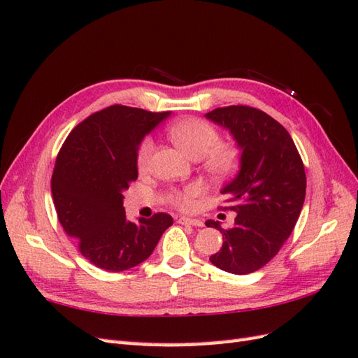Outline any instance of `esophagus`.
Here are the masks:
<instances>
[{
  "mask_svg": "<svg viewBox=\"0 0 358 358\" xmlns=\"http://www.w3.org/2000/svg\"><path fill=\"white\" fill-rule=\"evenodd\" d=\"M178 223H181V224H189V226H196V227H201V226H203L201 220L187 218V217H180V218H178Z\"/></svg>",
  "mask_w": 358,
  "mask_h": 358,
  "instance_id": "obj_1",
  "label": "esophagus"
}]
</instances>
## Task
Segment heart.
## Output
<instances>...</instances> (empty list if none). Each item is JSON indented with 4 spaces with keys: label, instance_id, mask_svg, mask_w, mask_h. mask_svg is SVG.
Segmentation results:
<instances>
[{
    "label": "heart",
    "instance_id": "heart-1",
    "mask_svg": "<svg viewBox=\"0 0 358 358\" xmlns=\"http://www.w3.org/2000/svg\"><path fill=\"white\" fill-rule=\"evenodd\" d=\"M169 136L181 152L192 158H203V166L206 172L214 177H223L229 173L237 163V148L231 143L220 141L217 129L208 121L200 118H185L173 123L169 127ZM152 154H154V141L146 138L138 149L136 166L140 172H146L150 167ZM201 194L200 186L191 185L175 191L171 200L175 206L183 210H192Z\"/></svg>",
    "mask_w": 358,
    "mask_h": 358
}]
</instances>
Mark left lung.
Returning <instances> with one entry per match:
<instances>
[{
    "label": "left lung",
    "mask_w": 358,
    "mask_h": 358,
    "mask_svg": "<svg viewBox=\"0 0 358 358\" xmlns=\"http://www.w3.org/2000/svg\"><path fill=\"white\" fill-rule=\"evenodd\" d=\"M227 129L241 150L240 171L222 194L237 212L235 224L223 229L220 252L210 255L218 269L246 275L269 263L289 238L306 196V173L291 135L277 120L249 106H227L206 113Z\"/></svg>",
    "instance_id": "1"
}]
</instances>
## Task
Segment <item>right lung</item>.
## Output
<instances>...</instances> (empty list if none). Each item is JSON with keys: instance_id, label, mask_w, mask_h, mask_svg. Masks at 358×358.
Masks as SVG:
<instances>
[{"instance_id": "right-lung-1", "label": "right lung", "mask_w": 358, "mask_h": 358, "mask_svg": "<svg viewBox=\"0 0 358 358\" xmlns=\"http://www.w3.org/2000/svg\"><path fill=\"white\" fill-rule=\"evenodd\" d=\"M167 117L113 104L81 121L58 152L50 181L58 220L96 268L121 272L143 263L173 223L164 212L129 222L123 208V192L138 177L140 143Z\"/></svg>"}]
</instances>
